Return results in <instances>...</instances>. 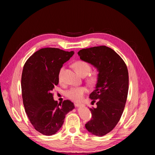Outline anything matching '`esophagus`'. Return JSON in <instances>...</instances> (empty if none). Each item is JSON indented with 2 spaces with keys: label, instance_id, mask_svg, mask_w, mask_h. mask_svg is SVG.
<instances>
[{
  "label": "esophagus",
  "instance_id": "obj_1",
  "mask_svg": "<svg viewBox=\"0 0 155 155\" xmlns=\"http://www.w3.org/2000/svg\"><path fill=\"white\" fill-rule=\"evenodd\" d=\"M75 105V106H76V107H80L81 105V104H78V103H76V104H74Z\"/></svg>",
  "mask_w": 155,
  "mask_h": 155
}]
</instances>
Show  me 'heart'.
Segmentation results:
<instances>
[{"label":"heart","mask_w":155,"mask_h":155,"mask_svg":"<svg viewBox=\"0 0 155 155\" xmlns=\"http://www.w3.org/2000/svg\"><path fill=\"white\" fill-rule=\"evenodd\" d=\"M73 67L77 72L81 76H86L85 81L90 87L96 86L100 80V74L97 70L91 71V65L88 62L83 60H78L73 64ZM64 71V68L60 69L58 74L59 81H62V76ZM88 92L87 88L85 87H73L70 88L66 92V96L68 99L74 101H81L83 97Z\"/></svg>","instance_id":"1"}]
</instances>
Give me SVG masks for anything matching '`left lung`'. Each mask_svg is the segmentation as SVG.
<instances>
[{
  "label": "left lung",
  "instance_id": "left-lung-1",
  "mask_svg": "<svg viewBox=\"0 0 155 155\" xmlns=\"http://www.w3.org/2000/svg\"><path fill=\"white\" fill-rule=\"evenodd\" d=\"M81 60L97 68L100 76L96 89L91 94L92 118L85 124L94 135L102 137L113 129L124 110L129 91V73L120 56L106 46H94L78 51Z\"/></svg>",
  "mask_w": 155,
  "mask_h": 155
}]
</instances>
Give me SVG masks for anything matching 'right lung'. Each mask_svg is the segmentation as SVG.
I'll use <instances>...</instances> for the list:
<instances>
[{"instance_id": "1", "label": "right lung", "mask_w": 155, "mask_h": 155, "mask_svg": "<svg viewBox=\"0 0 155 155\" xmlns=\"http://www.w3.org/2000/svg\"><path fill=\"white\" fill-rule=\"evenodd\" d=\"M74 54L59 48H41L28 59L23 67L21 89L25 112L35 129L44 135L57 133L65 116L74 108L68 100L58 104L51 93L59 83L61 68Z\"/></svg>"}]
</instances>
